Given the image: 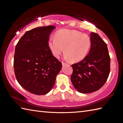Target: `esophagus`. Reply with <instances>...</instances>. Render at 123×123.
<instances>
[{
	"mask_svg": "<svg viewBox=\"0 0 123 123\" xmlns=\"http://www.w3.org/2000/svg\"><path fill=\"white\" fill-rule=\"evenodd\" d=\"M62 66H65V65L67 64V63H65V62H62Z\"/></svg>",
	"mask_w": 123,
	"mask_h": 123,
	"instance_id": "esophagus-1",
	"label": "esophagus"
}]
</instances>
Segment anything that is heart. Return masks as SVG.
Segmentation results:
<instances>
[{"instance_id": "heart-1", "label": "heart", "mask_w": 123, "mask_h": 123, "mask_svg": "<svg viewBox=\"0 0 123 123\" xmlns=\"http://www.w3.org/2000/svg\"><path fill=\"white\" fill-rule=\"evenodd\" d=\"M91 41L88 35L75 30H62L55 36H51L49 46L52 54L59 57L64 50L65 57L72 62H78L87 55Z\"/></svg>"}]
</instances>
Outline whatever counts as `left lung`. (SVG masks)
Wrapping results in <instances>:
<instances>
[{"mask_svg": "<svg viewBox=\"0 0 123 123\" xmlns=\"http://www.w3.org/2000/svg\"><path fill=\"white\" fill-rule=\"evenodd\" d=\"M91 45L81 61L72 65L71 80L78 92L88 93L101 88L107 80L111 58L107 45L97 33L91 32Z\"/></svg>", "mask_w": 123, "mask_h": 123, "instance_id": "obj_1", "label": "left lung"}]
</instances>
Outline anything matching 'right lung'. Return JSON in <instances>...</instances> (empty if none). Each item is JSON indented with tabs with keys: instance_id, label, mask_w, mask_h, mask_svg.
<instances>
[{
	"instance_id": "add662e5",
	"label": "right lung",
	"mask_w": 123,
	"mask_h": 123,
	"mask_svg": "<svg viewBox=\"0 0 123 123\" xmlns=\"http://www.w3.org/2000/svg\"><path fill=\"white\" fill-rule=\"evenodd\" d=\"M54 26L39 27L27 31L15 47L14 68L19 85L30 92L43 95L50 91L62 63L49 46Z\"/></svg>"
}]
</instances>
